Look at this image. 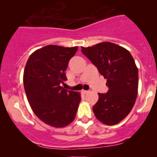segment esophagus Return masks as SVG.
Wrapping results in <instances>:
<instances>
[{
	"label": "esophagus",
	"instance_id": "esophagus-1",
	"mask_svg": "<svg viewBox=\"0 0 157 157\" xmlns=\"http://www.w3.org/2000/svg\"><path fill=\"white\" fill-rule=\"evenodd\" d=\"M89 91H86V90H82V91H81V93H83V94H86L89 93Z\"/></svg>",
	"mask_w": 157,
	"mask_h": 157
}]
</instances>
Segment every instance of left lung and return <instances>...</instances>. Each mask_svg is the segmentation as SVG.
<instances>
[{"instance_id": "1", "label": "left lung", "mask_w": 157, "mask_h": 157, "mask_svg": "<svg viewBox=\"0 0 157 157\" xmlns=\"http://www.w3.org/2000/svg\"><path fill=\"white\" fill-rule=\"evenodd\" d=\"M81 52L106 79V94L98 93L93 106L96 117L103 124L114 125L132 111L138 93L139 73L129 51L111 42L81 47Z\"/></svg>"}]
</instances>
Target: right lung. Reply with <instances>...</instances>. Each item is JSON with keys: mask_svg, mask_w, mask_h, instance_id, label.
Segmentation results:
<instances>
[{"mask_svg": "<svg viewBox=\"0 0 157 157\" xmlns=\"http://www.w3.org/2000/svg\"><path fill=\"white\" fill-rule=\"evenodd\" d=\"M78 50L48 45L30 56L23 74V84L32 110L39 119L53 127L71 123L81 98L79 92L65 89L68 61Z\"/></svg>", "mask_w": 157, "mask_h": 157, "instance_id": "1", "label": "right lung"}]
</instances>
